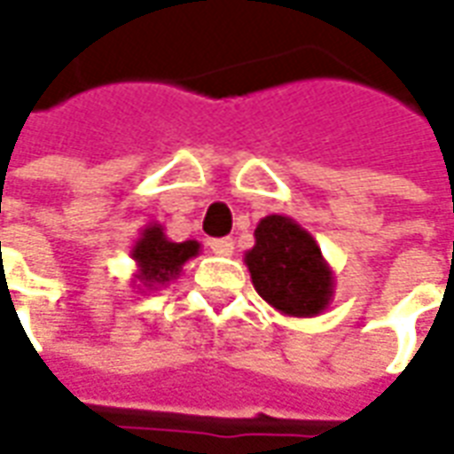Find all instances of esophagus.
Segmentation results:
<instances>
[{"mask_svg":"<svg viewBox=\"0 0 454 454\" xmlns=\"http://www.w3.org/2000/svg\"><path fill=\"white\" fill-rule=\"evenodd\" d=\"M208 247L216 253V255H233V240L231 238H216V240H211Z\"/></svg>","mask_w":454,"mask_h":454,"instance_id":"34e87169","label":"esophagus"}]
</instances>
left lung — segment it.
Segmentation results:
<instances>
[{
	"mask_svg": "<svg viewBox=\"0 0 454 454\" xmlns=\"http://www.w3.org/2000/svg\"><path fill=\"white\" fill-rule=\"evenodd\" d=\"M246 265L257 294L279 314L311 318L333 301V270L314 236L294 218L282 214L260 218Z\"/></svg>",
	"mask_w": 454,
	"mask_h": 454,
	"instance_id": "1",
	"label": "left lung"
}]
</instances>
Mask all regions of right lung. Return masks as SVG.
Listing matches in <instances>:
<instances>
[{
  "mask_svg": "<svg viewBox=\"0 0 454 454\" xmlns=\"http://www.w3.org/2000/svg\"><path fill=\"white\" fill-rule=\"evenodd\" d=\"M199 250H201V243L197 240L175 243L165 236V228L160 223H148L140 231L136 243L130 246V257L138 267L130 282L133 286H138L140 294L158 292L172 279H177L182 267L187 265L192 257H197Z\"/></svg>",
  "mask_w": 454,
  "mask_h": 454,
  "instance_id": "obj_1",
  "label": "right lung"
}]
</instances>
